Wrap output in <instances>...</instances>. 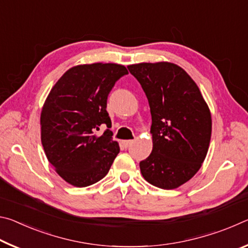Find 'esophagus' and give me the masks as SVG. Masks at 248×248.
Segmentation results:
<instances>
[{
	"instance_id": "34e87169",
	"label": "esophagus",
	"mask_w": 248,
	"mask_h": 248,
	"mask_svg": "<svg viewBox=\"0 0 248 248\" xmlns=\"http://www.w3.org/2000/svg\"><path fill=\"white\" fill-rule=\"evenodd\" d=\"M133 140H125V141H124L123 143H124V148H129L130 145H131L132 143H133Z\"/></svg>"
}]
</instances>
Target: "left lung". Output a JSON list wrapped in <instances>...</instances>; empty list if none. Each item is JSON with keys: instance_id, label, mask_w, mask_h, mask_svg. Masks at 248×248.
Listing matches in <instances>:
<instances>
[{"instance_id": "1", "label": "left lung", "mask_w": 248, "mask_h": 248, "mask_svg": "<svg viewBox=\"0 0 248 248\" xmlns=\"http://www.w3.org/2000/svg\"><path fill=\"white\" fill-rule=\"evenodd\" d=\"M149 100L153 149L140 162L146 182L174 189L199 170L211 139V114L200 91L180 66L170 62L128 66Z\"/></svg>"}]
</instances>
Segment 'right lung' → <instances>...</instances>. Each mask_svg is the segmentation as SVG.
Returning a JSON list of instances; mask_svg holds the SVG:
<instances>
[{
  "instance_id": "1",
  "label": "right lung",
  "mask_w": 248,
  "mask_h": 248,
  "mask_svg": "<svg viewBox=\"0 0 248 248\" xmlns=\"http://www.w3.org/2000/svg\"><path fill=\"white\" fill-rule=\"evenodd\" d=\"M128 74L124 65H77L50 91L40 116L41 143L57 173L75 187L99 182L119 153L112 140L107 98L115 83ZM102 125L108 129L94 134Z\"/></svg>"
}]
</instances>
